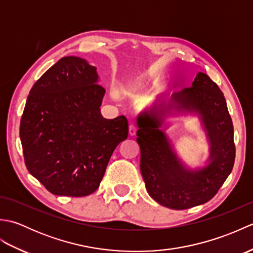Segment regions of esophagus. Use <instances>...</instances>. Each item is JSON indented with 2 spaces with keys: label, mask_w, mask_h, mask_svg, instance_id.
I'll list each match as a JSON object with an SVG mask.
<instances>
[{
  "label": "esophagus",
  "mask_w": 253,
  "mask_h": 253,
  "mask_svg": "<svg viewBox=\"0 0 253 253\" xmlns=\"http://www.w3.org/2000/svg\"><path fill=\"white\" fill-rule=\"evenodd\" d=\"M136 132H137V126L135 125V124H130V125H129V135L135 136Z\"/></svg>",
  "instance_id": "34e87169"
}]
</instances>
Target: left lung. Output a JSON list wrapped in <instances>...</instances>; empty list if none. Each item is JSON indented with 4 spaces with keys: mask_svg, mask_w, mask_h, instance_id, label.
Returning a JSON list of instances; mask_svg holds the SVG:
<instances>
[{
    "mask_svg": "<svg viewBox=\"0 0 253 253\" xmlns=\"http://www.w3.org/2000/svg\"><path fill=\"white\" fill-rule=\"evenodd\" d=\"M171 107L195 111L201 116L211 144L209 163L200 170H188L176 158L160 126ZM140 146V170L147 191L161 206L186 210L206 203L216 195L235 162L234 126L226 100L207 74L198 73L192 85L158 102L137 118Z\"/></svg>",
    "mask_w": 253,
    "mask_h": 253,
    "instance_id": "1",
    "label": "left lung"
}]
</instances>
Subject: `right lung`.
I'll return each mask as SVG.
<instances>
[{
    "label": "right lung",
    "instance_id": "right-lung-1",
    "mask_svg": "<svg viewBox=\"0 0 253 253\" xmlns=\"http://www.w3.org/2000/svg\"><path fill=\"white\" fill-rule=\"evenodd\" d=\"M96 68L65 56L32 85L20 121L26 168L53 195L84 197L103 178L112 153L128 137L125 116L106 120Z\"/></svg>",
    "mask_w": 253,
    "mask_h": 253
}]
</instances>
